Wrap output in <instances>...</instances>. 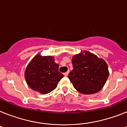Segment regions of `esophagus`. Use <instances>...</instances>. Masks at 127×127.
Listing matches in <instances>:
<instances>
[{
    "label": "esophagus",
    "mask_w": 127,
    "mask_h": 127,
    "mask_svg": "<svg viewBox=\"0 0 127 127\" xmlns=\"http://www.w3.org/2000/svg\"><path fill=\"white\" fill-rule=\"evenodd\" d=\"M69 71H67V72H65V73L64 75L65 76H67L68 75V74H69Z\"/></svg>",
    "instance_id": "obj_1"
}]
</instances>
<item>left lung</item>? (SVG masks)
Segmentation results:
<instances>
[{
    "instance_id": "obj_1",
    "label": "left lung",
    "mask_w": 127,
    "mask_h": 127,
    "mask_svg": "<svg viewBox=\"0 0 127 127\" xmlns=\"http://www.w3.org/2000/svg\"><path fill=\"white\" fill-rule=\"evenodd\" d=\"M73 69L68 78L78 92L84 95L99 92L109 76L108 65L102 58L84 51L72 58Z\"/></svg>"
}]
</instances>
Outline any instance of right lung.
<instances>
[{
	"instance_id": "obj_1",
	"label": "right lung",
	"mask_w": 127,
	"mask_h": 127,
	"mask_svg": "<svg viewBox=\"0 0 127 127\" xmlns=\"http://www.w3.org/2000/svg\"><path fill=\"white\" fill-rule=\"evenodd\" d=\"M58 68L59 65L54 62V56L37 54L25 69V80L32 90L43 95L49 94L56 88L64 77Z\"/></svg>"
}]
</instances>
